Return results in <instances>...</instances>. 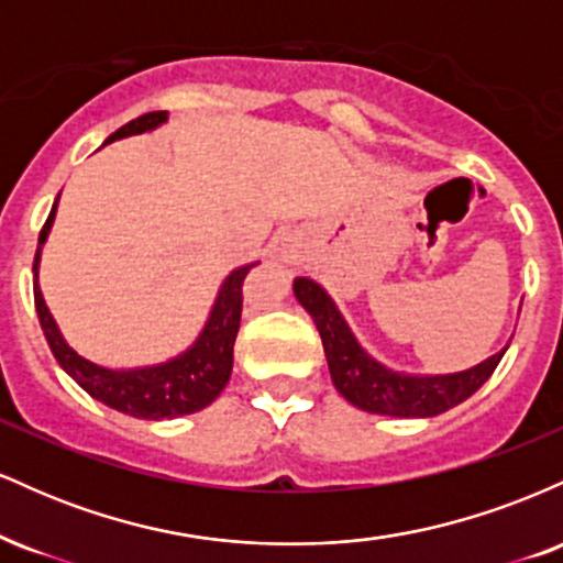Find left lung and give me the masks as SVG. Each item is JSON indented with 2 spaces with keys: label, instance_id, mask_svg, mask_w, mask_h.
Wrapping results in <instances>:
<instances>
[{
  "label": "left lung",
  "instance_id": "left-lung-1",
  "mask_svg": "<svg viewBox=\"0 0 563 563\" xmlns=\"http://www.w3.org/2000/svg\"><path fill=\"white\" fill-rule=\"evenodd\" d=\"M294 296L318 325L328 371L333 386L349 405L373 416L391 418H434L450 407L466 402L479 386L493 376L506 349L482 360L479 365L457 373H405L394 371L373 357L360 344L339 303L312 277H296Z\"/></svg>",
  "mask_w": 563,
  "mask_h": 563
}]
</instances>
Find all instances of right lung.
<instances>
[{"instance_id":"obj_1","label":"right lung","mask_w":563,"mask_h":563,"mask_svg":"<svg viewBox=\"0 0 563 563\" xmlns=\"http://www.w3.org/2000/svg\"><path fill=\"white\" fill-rule=\"evenodd\" d=\"M166 121H169V111L145 113L140 119L129 121L119 132H113L106 140V145L115 140L134 137V134L156 132ZM57 200H60V196L55 198L53 211H49L47 222L38 232L34 256V301L44 339H47L63 371L97 402L113 407V410L124 412V416L145 418V421H172V418L190 416V412L209 407L230 380L232 346H235L238 328H241L243 280L260 262L241 264V267H235L224 277L222 286L217 290V299L209 309V318H206L196 341L185 352L174 354L164 363L137 367H108L92 363V360H87L68 344L66 335L57 328L53 312H49L47 301H44L42 286H38L42 249L47 243L49 232H53Z\"/></svg>"}]
</instances>
